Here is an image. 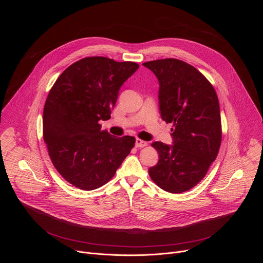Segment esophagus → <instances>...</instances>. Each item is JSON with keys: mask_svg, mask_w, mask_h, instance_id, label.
<instances>
[{"mask_svg": "<svg viewBox=\"0 0 263 263\" xmlns=\"http://www.w3.org/2000/svg\"><path fill=\"white\" fill-rule=\"evenodd\" d=\"M146 144H147V142L144 141V140H142V139H140V138H136V140H135V145H136V147H143V146H145Z\"/></svg>", "mask_w": 263, "mask_h": 263, "instance_id": "1", "label": "esophagus"}]
</instances>
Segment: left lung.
Here are the masks:
<instances>
[{
  "label": "left lung",
  "mask_w": 263,
  "mask_h": 263,
  "mask_svg": "<svg viewBox=\"0 0 263 263\" xmlns=\"http://www.w3.org/2000/svg\"><path fill=\"white\" fill-rule=\"evenodd\" d=\"M159 81L161 119L172 123L173 145L155 141L159 161L148 175L161 190L181 194L196 186L215 160L221 142L219 103L211 83L175 58L142 63Z\"/></svg>",
  "instance_id": "left-lung-1"
}]
</instances>
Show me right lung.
I'll use <instances>...</instances> for the list:
<instances>
[{
	"instance_id": "obj_1",
	"label": "right lung",
	"mask_w": 263,
	"mask_h": 263,
	"mask_svg": "<svg viewBox=\"0 0 263 263\" xmlns=\"http://www.w3.org/2000/svg\"><path fill=\"white\" fill-rule=\"evenodd\" d=\"M135 62L102 56L69 65L51 88L44 108L43 133L57 172L71 185L92 191L115 176L135 144L101 129L110 119L119 90L137 70Z\"/></svg>"
}]
</instances>
